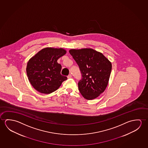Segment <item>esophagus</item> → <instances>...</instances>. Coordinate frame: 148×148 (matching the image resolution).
Here are the masks:
<instances>
[{"label": "esophagus", "mask_w": 148, "mask_h": 148, "mask_svg": "<svg viewBox=\"0 0 148 148\" xmlns=\"http://www.w3.org/2000/svg\"><path fill=\"white\" fill-rule=\"evenodd\" d=\"M67 77H68V79H71L72 77V75H69L67 76Z\"/></svg>", "instance_id": "obj_1"}]
</instances>
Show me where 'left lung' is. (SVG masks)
I'll return each mask as SVG.
<instances>
[{
    "label": "left lung",
    "mask_w": 148,
    "mask_h": 148,
    "mask_svg": "<svg viewBox=\"0 0 148 148\" xmlns=\"http://www.w3.org/2000/svg\"><path fill=\"white\" fill-rule=\"evenodd\" d=\"M69 53L82 75L78 82L80 93L87 100L96 98L108 84L112 64L102 53L92 49H71Z\"/></svg>",
    "instance_id": "obj_1"
}]
</instances>
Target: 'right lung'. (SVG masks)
<instances>
[{
    "instance_id": "add662e5",
    "label": "right lung",
    "mask_w": 148,
    "mask_h": 148,
    "mask_svg": "<svg viewBox=\"0 0 148 148\" xmlns=\"http://www.w3.org/2000/svg\"><path fill=\"white\" fill-rule=\"evenodd\" d=\"M66 52L62 48H46L29 60L27 74L31 84L38 92L50 94L67 79V77L61 75L62 66L57 62Z\"/></svg>"
}]
</instances>
